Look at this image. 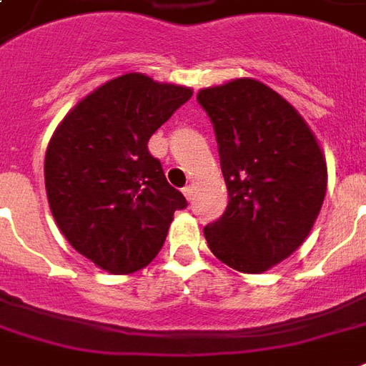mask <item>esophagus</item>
Masks as SVG:
<instances>
[{
  "mask_svg": "<svg viewBox=\"0 0 366 366\" xmlns=\"http://www.w3.org/2000/svg\"><path fill=\"white\" fill-rule=\"evenodd\" d=\"M182 194H184V197H186V199H188V201L194 199V186H192V184H189V186H186V188L182 189Z\"/></svg>",
  "mask_w": 366,
  "mask_h": 366,
  "instance_id": "esophagus-1",
  "label": "esophagus"
}]
</instances>
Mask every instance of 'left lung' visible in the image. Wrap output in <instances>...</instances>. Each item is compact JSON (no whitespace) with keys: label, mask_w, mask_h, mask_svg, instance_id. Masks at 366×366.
Wrapping results in <instances>:
<instances>
[{"label":"left lung","mask_w":366,"mask_h":366,"mask_svg":"<svg viewBox=\"0 0 366 366\" xmlns=\"http://www.w3.org/2000/svg\"><path fill=\"white\" fill-rule=\"evenodd\" d=\"M211 117L228 209L203 234L218 260L262 273L312 232L327 194V161L304 117L273 89L239 77L201 89Z\"/></svg>","instance_id":"left-lung-1"}]
</instances>
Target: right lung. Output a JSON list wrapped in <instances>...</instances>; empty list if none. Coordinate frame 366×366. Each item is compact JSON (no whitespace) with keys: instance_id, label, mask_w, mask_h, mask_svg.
<instances>
[{"instance_id":"1","label":"right lung","mask_w":366,"mask_h":366,"mask_svg":"<svg viewBox=\"0 0 366 366\" xmlns=\"http://www.w3.org/2000/svg\"><path fill=\"white\" fill-rule=\"evenodd\" d=\"M192 89L129 71L71 108L49 140L45 189L68 243L108 273L154 260L172 214L186 207L148 140L188 102Z\"/></svg>"}]
</instances>
